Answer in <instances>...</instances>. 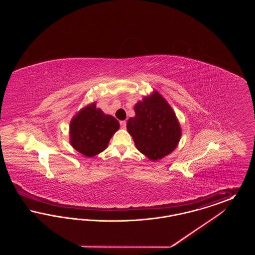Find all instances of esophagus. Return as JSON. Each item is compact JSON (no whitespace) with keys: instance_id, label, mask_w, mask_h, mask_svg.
I'll use <instances>...</instances> for the list:
<instances>
[{"instance_id":"34e87169","label":"esophagus","mask_w":255,"mask_h":255,"mask_svg":"<svg viewBox=\"0 0 255 255\" xmlns=\"http://www.w3.org/2000/svg\"><path fill=\"white\" fill-rule=\"evenodd\" d=\"M120 123H121V127L123 128V129L126 127V122L125 121H122Z\"/></svg>"}]
</instances>
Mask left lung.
I'll list each match as a JSON object with an SVG mask.
<instances>
[{
  "label": "left lung",
  "mask_w": 255,
  "mask_h": 255,
  "mask_svg": "<svg viewBox=\"0 0 255 255\" xmlns=\"http://www.w3.org/2000/svg\"><path fill=\"white\" fill-rule=\"evenodd\" d=\"M135 116L127 122V130L137 150L151 160H158L175 150L182 130L173 109L155 91L134 105Z\"/></svg>",
  "instance_id": "obj_1"
}]
</instances>
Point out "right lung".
<instances>
[{
  "mask_svg": "<svg viewBox=\"0 0 255 255\" xmlns=\"http://www.w3.org/2000/svg\"><path fill=\"white\" fill-rule=\"evenodd\" d=\"M120 128V122L105 115L92 103L80 110L70 124V141L73 148L86 157L104 151L111 137Z\"/></svg>",
  "mask_w": 255,
  "mask_h": 255,
  "instance_id": "1",
  "label": "right lung"
}]
</instances>
